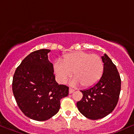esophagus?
<instances>
[{
  "instance_id": "esophagus-1",
  "label": "esophagus",
  "mask_w": 134,
  "mask_h": 134,
  "mask_svg": "<svg viewBox=\"0 0 134 134\" xmlns=\"http://www.w3.org/2000/svg\"><path fill=\"white\" fill-rule=\"evenodd\" d=\"M75 91V90H74V89H72V88H69V93H72L74 92Z\"/></svg>"
}]
</instances>
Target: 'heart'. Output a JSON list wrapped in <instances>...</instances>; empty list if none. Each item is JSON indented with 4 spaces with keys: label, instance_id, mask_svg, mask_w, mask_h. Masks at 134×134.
<instances>
[{
    "label": "heart",
    "instance_id": "b5f03b06",
    "mask_svg": "<svg viewBox=\"0 0 134 134\" xmlns=\"http://www.w3.org/2000/svg\"><path fill=\"white\" fill-rule=\"evenodd\" d=\"M54 71L57 81L66 82L74 73L75 77L70 80L74 86L83 85L93 86L99 82L104 71V64L100 56L85 52H77L66 55L64 61L58 59L54 64Z\"/></svg>",
    "mask_w": 134,
    "mask_h": 134
}]
</instances>
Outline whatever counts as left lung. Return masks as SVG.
<instances>
[{
  "label": "left lung",
  "instance_id": "1",
  "mask_svg": "<svg viewBox=\"0 0 134 134\" xmlns=\"http://www.w3.org/2000/svg\"><path fill=\"white\" fill-rule=\"evenodd\" d=\"M101 58L104 71L100 79L92 87L80 91L83 97L77 102L80 113L91 120L104 118L114 110L121 88V80L116 66L106 54Z\"/></svg>",
  "mask_w": 134,
  "mask_h": 134
}]
</instances>
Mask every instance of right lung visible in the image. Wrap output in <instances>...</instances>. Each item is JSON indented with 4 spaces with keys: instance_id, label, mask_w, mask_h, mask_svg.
<instances>
[{
    "instance_id": "1",
    "label": "right lung",
    "mask_w": 134,
    "mask_h": 134,
    "mask_svg": "<svg viewBox=\"0 0 134 134\" xmlns=\"http://www.w3.org/2000/svg\"><path fill=\"white\" fill-rule=\"evenodd\" d=\"M49 49L30 53L22 61L13 77L12 91L17 104L29 118L44 121L59 112L60 100L69 94V87L59 85Z\"/></svg>"
}]
</instances>
